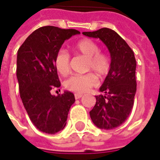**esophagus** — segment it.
<instances>
[{"mask_svg":"<svg viewBox=\"0 0 160 160\" xmlns=\"http://www.w3.org/2000/svg\"><path fill=\"white\" fill-rule=\"evenodd\" d=\"M82 95H83L82 94H74V97H75V99H80L82 97Z\"/></svg>","mask_w":160,"mask_h":160,"instance_id":"esophagus-1","label":"esophagus"}]
</instances>
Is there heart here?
Returning <instances> with one entry per match:
<instances>
[{"label": "heart", "instance_id": "heart-1", "mask_svg": "<svg viewBox=\"0 0 160 160\" xmlns=\"http://www.w3.org/2000/svg\"><path fill=\"white\" fill-rule=\"evenodd\" d=\"M73 52L87 58L86 70L95 73L99 78H104L109 72L111 62L108 55L100 52V46L94 40L84 38L72 46ZM54 66L62 76H66L70 71V55L65 50L58 51L54 58ZM96 84V78L93 73L85 75H72L66 80L67 89L76 93H84Z\"/></svg>", "mask_w": 160, "mask_h": 160}]
</instances>
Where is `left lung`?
<instances>
[{"label":"left lung","mask_w":160,"mask_h":160,"mask_svg":"<svg viewBox=\"0 0 160 160\" xmlns=\"http://www.w3.org/2000/svg\"><path fill=\"white\" fill-rule=\"evenodd\" d=\"M99 38L108 49L111 66L100 91L105 94L95 96L96 102L89 112L94 125L103 130H112L130 116L137 92L134 52L115 30L102 28L93 32L82 33Z\"/></svg>","instance_id":"left-lung-1"}]
</instances>
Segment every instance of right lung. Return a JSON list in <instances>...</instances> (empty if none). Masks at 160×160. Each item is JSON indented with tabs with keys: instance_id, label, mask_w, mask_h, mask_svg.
Returning a JSON list of instances; mask_svg holds the SVG:
<instances>
[{
	"instance_id": "right-lung-1",
	"label": "right lung",
	"mask_w": 160,
	"mask_h": 160,
	"mask_svg": "<svg viewBox=\"0 0 160 160\" xmlns=\"http://www.w3.org/2000/svg\"><path fill=\"white\" fill-rule=\"evenodd\" d=\"M80 34L73 29L41 27L26 38L17 52L16 77L20 97L36 128L47 134L62 130L74 94L65 91L57 96L51 90L60 87L54 58L65 40Z\"/></svg>"
}]
</instances>
